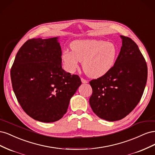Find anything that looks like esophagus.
Wrapping results in <instances>:
<instances>
[{
    "label": "esophagus",
    "instance_id": "1",
    "mask_svg": "<svg viewBox=\"0 0 155 155\" xmlns=\"http://www.w3.org/2000/svg\"><path fill=\"white\" fill-rule=\"evenodd\" d=\"M81 82H82L83 83H88V81L86 80V79H83V78H81Z\"/></svg>",
    "mask_w": 155,
    "mask_h": 155
}]
</instances>
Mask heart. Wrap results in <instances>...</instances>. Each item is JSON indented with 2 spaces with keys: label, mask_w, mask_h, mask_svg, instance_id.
<instances>
[{
  "label": "heart",
  "mask_w": 155,
  "mask_h": 155,
  "mask_svg": "<svg viewBox=\"0 0 155 155\" xmlns=\"http://www.w3.org/2000/svg\"><path fill=\"white\" fill-rule=\"evenodd\" d=\"M72 51H64L61 59L67 71L74 73L79 61L87 76L92 78L104 76L114 67L118 48L109 42L87 39L75 41L70 45Z\"/></svg>",
  "instance_id": "b5f03b06"
}]
</instances>
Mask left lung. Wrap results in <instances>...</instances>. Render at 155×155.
Returning <instances> with one entry per match:
<instances>
[{"mask_svg":"<svg viewBox=\"0 0 155 155\" xmlns=\"http://www.w3.org/2000/svg\"><path fill=\"white\" fill-rule=\"evenodd\" d=\"M122 46L114 67L90 85L89 104L99 118L114 121L127 116L138 105L147 79V66L138 45L120 35Z\"/></svg>","mask_w":155,"mask_h":155,"instance_id":"obj_1","label":"left lung"}]
</instances>
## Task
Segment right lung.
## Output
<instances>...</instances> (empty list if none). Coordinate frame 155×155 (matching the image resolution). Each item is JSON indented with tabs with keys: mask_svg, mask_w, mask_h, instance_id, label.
<instances>
[{
	"mask_svg": "<svg viewBox=\"0 0 155 155\" xmlns=\"http://www.w3.org/2000/svg\"><path fill=\"white\" fill-rule=\"evenodd\" d=\"M59 37L28 40L11 69L12 87L22 109L33 119L50 123L66 113L81 85L78 75L62 68Z\"/></svg>",
	"mask_w": 155,
	"mask_h": 155,
	"instance_id": "1",
	"label": "right lung"
}]
</instances>
